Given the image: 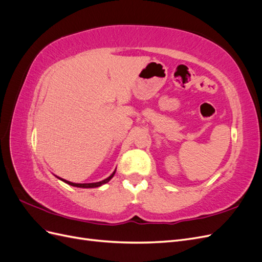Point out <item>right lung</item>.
<instances>
[{"mask_svg":"<svg viewBox=\"0 0 262 262\" xmlns=\"http://www.w3.org/2000/svg\"><path fill=\"white\" fill-rule=\"evenodd\" d=\"M115 172L116 171H114L112 175H110L108 178H106L105 180H101V181H98V182H93V184H74V182H71V181H68V180H63V179H61V180H63L64 182H67V184H69V185H71V186H74V187H78V188H95V187H99V186H101V185H104V184H106V182H108L110 179H112L113 177H114V175H115Z\"/></svg>","mask_w":262,"mask_h":262,"instance_id":"obj_1","label":"right lung"}]
</instances>
